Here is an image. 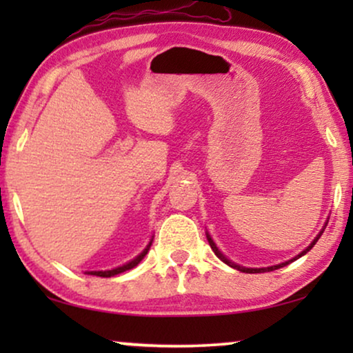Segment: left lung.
<instances>
[{"mask_svg":"<svg viewBox=\"0 0 353 353\" xmlns=\"http://www.w3.org/2000/svg\"><path fill=\"white\" fill-rule=\"evenodd\" d=\"M327 220H330V219H327ZM327 220L325 221V226H323V228H321V231H320V233H318V234H316V238H315V239H313V241H312V243H310V244H308V245H307V248H305V249H303L301 254H297V255H296V257H294V259H291V260H286V262H283V263H278V265H272V267H265V268H248V267H243V265H238V263H234V262H233V260L226 259V257H225V255H223V252H221V250H220L219 248H216V244L214 243V239H212V236H210L209 233H207V231H205V234H207V241H209V244H210V248H212V250H214V252H215V255H216V257H219V259L221 260V262H225L226 265H230V267H231V268H236V270H239V272H243V273H265V272H273V270H278V268H283V267H286V265H289V263H291V262H294V260L301 259V257H302V255H305V254L308 252V250H310V249L313 248V245H315V244H316V241H318V239H320V236L323 234V231H325V228H326V225H327Z\"/></svg>","mask_w":353,"mask_h":353,"instance_id":"left-lung-1","label":"left lung"}]
</instances>
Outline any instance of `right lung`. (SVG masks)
Segmentation results:
<instances>
[{
	"mask_svg": "<svg viewBox=\"0 0 353 353\" xmlns=\"http://www.w3.org/2000/svg\"><path fill=\"white\" fill-rule=\"evenodd\" d=\"M152 239H154V236H152L151 239H149V243H148L146 248H144V249L141 250V252H139V254L137 255V257L130 260V262L120 265V267H115V268H112V270H99V272H85V274H94V276H101V278H110V276H115V274H119V273L127 272V270L134 268L139 262H141V260H143L144 257H146V254L149 252V249H151Z\"/></svg>",
	"mask_w": 353,
	"mask_h": 353,
	"instance_id": "right-lung-1",
	"label": "right lung"
}]
</instances>
